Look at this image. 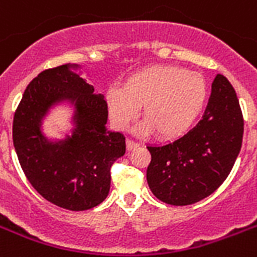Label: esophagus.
<instances>
[{
	"label": "esophagus",
	"mask_w": 257,
	"mask_h": 257,
	"mask_svg": "<svg viewBox=\"0 0 257 257\" xmlns=\"http://www.w3.org/2000/svg\"><path fill=\"white\" fill-rule=\"evenodd\" d=\"M138 146H139V145H138V143H137V142L131 141V139H127V141H126V147H127V150L137 149Z\"/></svg>",
	"instance_id": "esophagus-1"
}]
</instances>
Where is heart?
Listing matches in <instances>:
<instances>
[{"mask_svg":"<svg viewBox=\"0 0 257 257\" xmlns=\"http://www.w3.org/2000/svg\"><path fill=\"white\" fill-rule=\"evenodd\" d=\"M208 87L198 73L183 67L157 65L127 78L124 86L106 90L108 115L116 128H124L142 107L145 120L138 133H157L162 139L184 134L206 106Z\"/></svg>","mask_w":257,"mask_h":257,"instance_id":"heart-1","label":"heart"}]
</instances>
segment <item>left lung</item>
<instances>
[{"mask_svg": "<svg viewBox=\"0 0 257 257\" xmlns=\"http://www.w3.org/2000/svg\"><path fill=\"white\" fill-rule=\"evenodd\" d=\"M244 133L239 99L228 79H213L206 111L179 139L149 146L147 183L159 200L188 206L207 198L227 179L241 149Z\"/></svg>", "mask_w": 257, "mask_h": 257, "instance_id": "left-lung-1", "label": "left lung"}]
</instances>
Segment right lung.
I'll use <instances>...</instances> for the list:
<instances>
[{
    "mask_svg": "<svg viewBox=\"0 0 257 257\" xmlns=\"http://www.w3.org/2000/svg\"><path fill=\"white\" fill-rule=\"evenodd\" d=\"M78 67L66 63L38 74L13 119L14 149L28 180L47 202L70 211L90 210L107 198L110 168L126 153L124 137L106 128L103 95L74 73ZM65 100L74 106L73 133L51 142L40 130L42 120Z\"/></svg>",
    "mask_w": 257,
    "mask_h": 257,
    "instance_id": "add662e5",
    "label": "right lung"
}]
</instances>
